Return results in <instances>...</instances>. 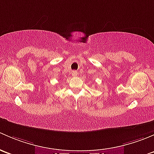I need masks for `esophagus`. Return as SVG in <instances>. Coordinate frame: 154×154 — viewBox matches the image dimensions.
I'll return each instance as SVG.
<instances>
[{
	"label": "esophagus",
	"instance_id": "34e87169",
	"mask_svg": "<svg viewBox=\"0 0 154 154\" xmlns=\"http://www.w3.org/2000/svg\"><path fill=\"white\" fill-rule=\"evenodd\" d=\"M77 74H78L77 71H72V76H76Z\"/></svg>",
	"mask_w": 154,
	"mask_h": 154
}]
</instances>
